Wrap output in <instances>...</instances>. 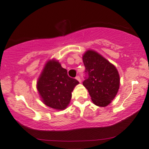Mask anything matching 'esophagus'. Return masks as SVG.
<instances>
[{
	"mask_svg": "<svg viewBox=\"0 0 149 149\" xmlns=\"http://www.w3.org/2000/svg\"><path fill=\"white\" fill-rule=\"evenodd\" d=\"M76 79L77 80H78V82H80V76H76Z\"/></svg>",
	"mask_w": 149,
	"mask_h": 149,
	"instance_id": "34e87169",
	"label": "esophagus"
}]
</instances>
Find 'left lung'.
<instances>
[{
  "instance_id": "1",
  "label": "left lung",
  "mask_w": 149,
  "mask_h": 149,
  "mask_svg": "<svg viewBox=\"0 0 149 149\" xmlns=\"http://www.w3.org/2000/svg\"><path fill=\"white\" fill-rule=\"evenodd\" d=\"M85 80L83 84L96 106L105 107L115 98L120 86L118 71L114 65L94 50L83 54Z\"/></svg>"
}]
</instances>
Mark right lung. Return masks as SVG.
<instances>
[{"label":"right lung","mask_w":149,"mask_h":149,"mask_svg":"<svg viewBox=\"0 0 149 149\" xmlns=\"http://www.w3.org/2000/svg\"><path fill=\"white\" fill-rule=\"evenodd\" d=\"M78 80L68 76L67 70L54 59L46 63L37 82V90L42 102L56 110H64L70 103Z\"/></svg>","instance_id":"obj_1"}]
</instances>
